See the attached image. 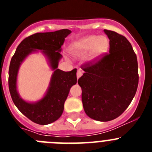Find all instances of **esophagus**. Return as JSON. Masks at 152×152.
I'll return each instance as SVG.
<instances>
[{
	"mask_svg": "<svg viewBox=\"0 0 152 152\" xmlns=\"http://www.w3.org/2000/svg\"><path fill=\"white\" fill-rule=\"evenodd\" d=\"M82 74H83L82 71H81V70H78V71H77V78L78 79L79 77H80L81 75H82Z\"/></svg>",
	"mask_w": 152,
	"mask_h": 152,
	"instance_id": "34e87169",
	"label": "esophagus"
}]
</instances>
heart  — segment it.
<instances>
[{"label":"heart","instance_id":"obj_1","mask_svg":"<svg viewBox=\"0 0 152 152\" xmlns=\"http://www.w3.org/2000/svg\"><path fill=\"white\" fill-rule=\"evenodd\" d=\"M109 45L110 42L107 36L91 35L75 42L71 46V52L75 56L81 57L91 51V58L95 60L105 54L108 50Z\"/></svg>","mask_w":152,"mask_h":152}]
</instances>
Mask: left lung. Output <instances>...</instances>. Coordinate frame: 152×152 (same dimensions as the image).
I'll return each mask as SVG.
<instances>
[{
    "mask_svg": "<svg viewBox=\"0 0 152 152\" xmlns=\"http://www.w3.org/2000/svg\"><path fill=\"white\" fill-rule=\"evenodd\" d=\"M110 39V52L81 65L78 79L83 107L90 118L107 122L126 110L135 96L138 84V61L128 39L104 29Z\"/></svg>",
    "mask_w": 152,
    "mask_h": 152,
    "instance_id": "left-lung-1",
    "label": "left lung"
}]
</instances>
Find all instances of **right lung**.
I'll list each match as a JSON object with an SVG mask.
<instances>
[{"label": "right lung", "instance_id": "right-lung-1", "mask_svg": "<svg viewBox=\"0 0 152 152\" xmlns=\"http://www.w3.org/2000/svg\"><path fill=\"white\" fill-rule=\"evenodd\" d=\"M72 33L69 29L37 33L28 36L17 46L9 68L8 84L12 100L18 110L31 121L39 125L50 124L59 119L64 110V104L70 88L77 83V69L63 72L58 64L62 56L61 47L64 39ZM36 49L42 50L54 70L50 88L45 96L36 103H28L22 100L16 91V77L19 65L26 56Z\"/></svg>", "mask_w": 152, "mask_h": 152}]
</instances>
